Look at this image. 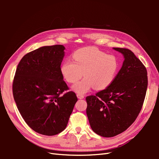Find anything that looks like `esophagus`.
<instances>
[{
  "label": "esophagus",
  "instance_id": "esophagus-1",
  "mask_svg": "<svg viewBox=\"0 0 159 159\" xmlns=\"http://www.w3.org/2000/svg\"><path fill=\"white\" fill-rule=\"evenodd\" d=\"M77 97H78V99H84V95H81V94H77Z\"/></svg>",
  "mask_w": 159,
  "mask_h": 159
}]
</instances>
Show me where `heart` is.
<instances>
[{"instance_id":"1","label":"heart","mask_w":159,"mask_h":159,"mask_svg":"<svg viewBox=\"0 0 159 159\" xmlns=\"http://www.w3.org/2000/svg\"><path fill=\"white\" fill-rule=\"evenodd\" d=\"M74 61L66 60L60 67L62 77L69 84H75L84 75L85 78L73 86L80 94L91 88L103 90L111 84L117 75L119 62L117 57L93 47L84 48L72 54Z\"/></svg>"}]
</instances>
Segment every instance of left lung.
Returning a JSON list of instances; mask_svg holds the SVG:
<instances>
[{
  "mask_svg": "<svg viewBox=\"0 0 159 159\" xmlns=\"http://www.w3.org/2000/svg\"><path fill=\"white\" fill-rule=\"evenodd\" d=\"M125 60L113 82L108 88L85 99L90 126L104 137L124 132L135 121L145 98L148 78L145 66L127 48H113Z\"/></svg>",
  "mask_w": 159,
  "mask_h": 159,
  "instance_id": "left-lung-1",
  "label": "left lung"
}]
</instances>
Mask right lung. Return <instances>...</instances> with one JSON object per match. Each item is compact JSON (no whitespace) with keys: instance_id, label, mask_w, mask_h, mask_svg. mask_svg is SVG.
<instances>
[{"instance_id":"1","label":"right lung","mask_w":159,"mask_h":159,"mask_svg":"<svg viewBox=\"0 0 159 159\" xmlns=\"http://www.w3.org/2000/svg\"><path fill=\"white\" fill-rule=\"evenodd\" d=\"M62 45L43 46L28 53L16 68L12 93L17 108L34 131L52 136L63 131L78 101L63 80Z\"/></svg>"}]
</instances>
